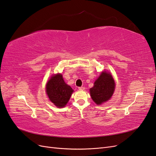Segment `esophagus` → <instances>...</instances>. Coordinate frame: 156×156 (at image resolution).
I'll return each mask as SVG.
<instances>
[{
    "instance_id": "obj_1",
    "label": "esophagus",
    "mask_w": 156,
    "mask_h": 156,
    "mask_svg": "<svg viewBox=\"0 0 156 156\" xmlns=\"http://www.w3.org/2000/svg\"><path fill=\"white\" fill-rule=\"evenodd\" d=\"M78 89H79L80 90H85V87H83V86H81V87H79Z\"/></svg>"
}]
</instances>
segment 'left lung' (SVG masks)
I'll use <instances>...</instances> for the list:
<instances>
[{
  "instance_id": "left-lung-1",
  "label": "left lung",
  "mask_w": 156,
  "mask_h": 156,
  "mask_svg": "<svg viewBox=\"0 0 156 156\" xmlns=\"http://www.w3.org/2000/svg\"><path fill=\"white\" fill-rule=\"evenodd\" d=\"M115 87V81L111 74L103 72L90 88V95L97 105L104 103L112 96Z\"/></svg>"
}]
</instances>
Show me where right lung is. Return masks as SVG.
I'll list each match as a JSON object with an SVG mask.
<instances>
[{
    "label": "right lung",
    "instance_id": "right-lung-1",
    "mask_svg": "<svg viewBox=\"0 0 156 156\" xmlns=\"http://www.w3.org/2000/svg\"><path fill=\"white\" fill-rule=\"evenodd\" d=\"M46 92L50 101L58 107H65L73 90L64 81L61 74L53 76L46 85Z\"/></svg>",
    "mask_w": 156,
    "mask_h": 156
}]
</instances>
